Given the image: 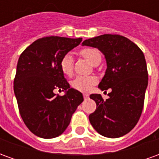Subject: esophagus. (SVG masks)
Wrapping results in <instances>:
<instances>
[{
	"instance_id": "34e87169",
	"label": "esophagus",
	"mask_w": 159,
	"mask_h": 159,
	"mask_svg": "<svg viewBox=\"0 0 159 159\" xmlns=\"http://www.w3.org/2000/svg\"><path fill=\"white\" fill-rule=\"evenodd\" d=\"M89 96V95L88 93H83V98H84V99H88Z\"/></svg>"
}]
</instances>
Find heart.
<instances>
[{"label": "heart", "instance_id": "obj_1", "mask_svg": "<svg viewBox=\"0 0 159 159\" xmlns=\"http://www.w3.org/2000/svg\"><path fill=\"white\" fill-rule=\"evenodd\" d=\"M80 55H82L88 61H89L93 66L99 65L101 60V53L98 49L94 48H83L79 52ZM60 70L66 76H71L73 73V58L70 53H66L63 56V58L60 60ZM98 80L95 76H76L75 79L71 81V87L75 89L82 92H87L89 91L92 87L96 84Z\"/></svg>", "mask_w": 159, "mask_h": 159}]
</instances>
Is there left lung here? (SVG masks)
Returning <instances> with one entry per match:
<instances>
[{
	"label": "left lung",
	"mask_w": 159,
	"mask_h": 159,
	"mask_svg": "<svg viewBox=\"0 0 159 159\" xmlns=\"http://www.w3.org/2000/svg\"><path fill=\"white\" fill-rule=\"evenodd\" d=\"M83 45L97 48L104 53L107 68L99 88L111 89L106 100L100 94L90 95L96 103V110L89 115L90 123L103 136H123L134 128L143 110L148 83L143 52L120 35H101L85 40Z\"/></svg>",
	"instance_id": "1"
}]
</instances>
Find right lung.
Masks as SVG:
<instances>
[{
  "label": "right lung",
  "mask_w": 159,
  "mask_h": 159,
  "mask_svg": "<svg viewBox=\"0 0 159 159\" xmlns=\"http://www.w3.org/2000/svg\"><path fill=\"white\" fill-rule=\"evenodd\" d=\"M82 40L46 36L35 41L19 56L13 89L20 116L36 136L51 139L60 135L83 101L81 92L70 89L59 66L63 56ZM55 89L67 92L60 97L54 93Z\"/></svg>",
  "instance_id": "add662e5"
}]
</instances>
